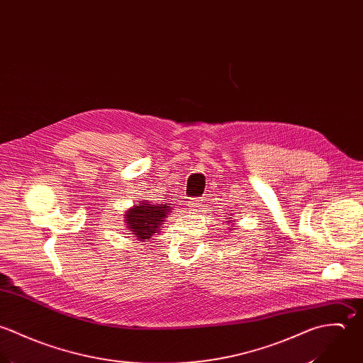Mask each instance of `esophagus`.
Segmentation results:
<instances>
[{
    "instance_id": "obj_1",
    "label": "esophagus",
    "mask_w": 363,
    "mask_h": 363,
    "mask_svg": "<svg viewBox=\"0 0 363 363\" xmlns=\"http://www.w3.org/2000/svg\"><path fill=\"white\" fill-rule=\"evenodd\" d=\"M189 208H192V209H198V208H201L202 206V203H203V199L202 198H191L189 199Z\"/></svg>"
}]
</instances>
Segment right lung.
Returning a JSON list of instances; mask_svg holds the SVG:
<instances>
[{
  "instance_id": "obj_1",
  "label": "right lung",
  "mask_w": 363,
  "mask_h": 363,
  "mask_svg": "<svg viewBox=\"0 0 363 363\" xmlns=\"http://www.w3.org/2000/svg\"><path fill=\"white\" fill-rule=\"evenodd\" d=\"M169 209L171 206L167 205H151V202H145L126 212V227L138 240H148L158 230L160 224H162L164 218H168Z\"/></svg>"
}]
</instances>
